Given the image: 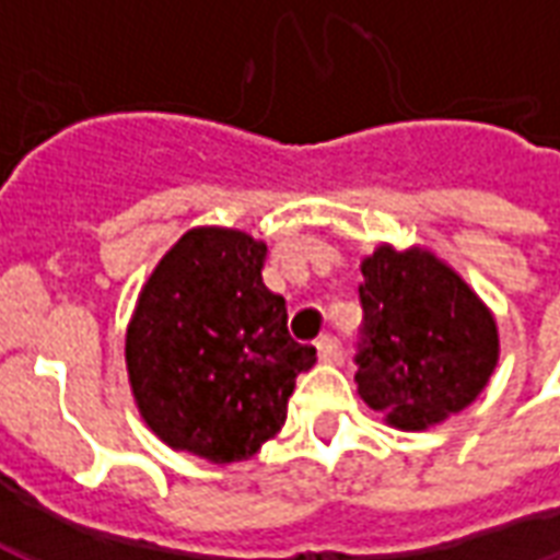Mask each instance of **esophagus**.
<instances>
[{
    "instance_id": "1",
    "label": "esophagus",
    "mask_w": 560,
    "mask_h": 560,
    "mask_svg": "<svg viewBox=\"0 0 560 560\" xmlns=\"http://www.w3.org/2000/svg\"><path fill=\"white\" fill-rule=\"evenodd\" d=\"M317 351H320V360H324V363H339L341 341L336 339V336H320V339H317Z\"/></svg>"
}]
</instances>
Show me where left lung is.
Returning a JSON list of instances; mask_svg holds the SVG:
<instances>
[{
    "label": "left lung",
    "instance_id": "obj_1",
    "mask_svg": "<svg viewBox=\"0 0 560 560\" xmlns=\"http://www.w3.org/2000/svg\"><path fill=\"white\" fill-rule=\"evenodd\" d=\"M360 269V399L405 432L465 411L498 365L492 312L425 248L381 245Z\"/></svg>",
    "mask_w": 560,
    "mask_h": 560
}]
</instances>
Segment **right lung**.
<instances>
[{"instance_id":"right-lung-1","label":"right lung","mask_w":560,"mask_h":560,"mask_svg":"<svg viewBox=\"0 0 560 560\" xmlns=\"http://www.w3.org/2000/svg\"><path fill=\"white\" fill-rule=\"evenodd\" d=\"M267 245L233 228H191L143 284L126 332L138 411L171 450L224 465L255 456L288 417L296 375L317 360L288 332L264 284Z\"/></svg>"}]
</instances>
